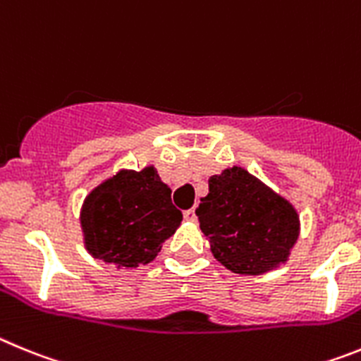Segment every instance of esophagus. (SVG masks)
<instances>
[{"instance_id":"obj_1","label":"esophagus","mask_w":361,"mask_h":361,"mask_svg":"<svg viewBox=\"0 0 361 361\" xmlns=\"http://www.w3.org/2000/svg\"><path fill=\"white\" fill-rule=\"evenodd\" d=\"M183 217L185 221H188V223H196L197 221V216H196V209H188L183 212Z\"/></svg>"}]
</instances>
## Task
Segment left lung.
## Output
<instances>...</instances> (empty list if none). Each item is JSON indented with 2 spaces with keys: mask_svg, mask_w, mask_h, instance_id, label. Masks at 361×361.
<instances>
[{
  "mask_svg": "<svg viewBox=\"0 0 361 361\" xmlns=\"http://www.w3.org/2000/svg\"><path fill=\"white\" fill-rule=\"evenodd\" d=\"M196 214L214 257L239 275L286 264L300 235L293 203L237 165L210 178Z\"/></svg>",
  "mask_w": 361,
  "mask_h": 361,
  "instance_id": "1",
  "label": "left lung"
}]
</instances>
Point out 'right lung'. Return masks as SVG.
I'll list each match as a JSON object with an SVG mask.
<instances>
[{"mask_svg":"<svg viewBox=\"0 0 361 361\" xmlns=\"http://www.w3.org/2000/svg\"><path fill=\"white\" fill-rule=\"evenodd\" d=\"M181 219L183 216L171 201V188L154 165L142 171L120 169L84 197L80 209L87 253L118 269L157 259Z\"/></svg>","mask_w":361,"mask_h":361,"instance_id":"right-lung-1","label":"right lung"}]
</instances>
